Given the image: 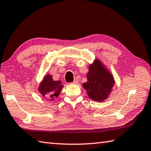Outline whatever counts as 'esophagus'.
Masks as SVG:
<instances>
[{"instance_id":"1","label":"esophagus","mask_w":151,"mask_h":151,"mask_svg":"<svg viewBox=\"0 0 151 151\" xmlns=\"http://www.w3.org/2000/svg\"><path fill=\"white\" fill-rule=\"evenodd\" d=\"M78 83V80L77 79H75V80H73V82H71V83H73V84H77Z\"/></svg>"}]
</instances>
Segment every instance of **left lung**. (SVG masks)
Returning a JSON list of instances; mask_svg holds the SVG:
<instances>
[{
  "instance_id": "8db88e82",
  "label": "left lung",
  "mask_w": 151,
  "mask_h": 151,
  "mask_svg": "<svg viewBox=\"0 0 151 151\" xmlns=\"http://www.w3.org/2000/svg\"><path fill=\"white\" fill-rule=\"evenodd\" d=\"M88 81L83 84L89 98L96 101H103L108 97L115 81L109 71L96 60L89 68Z\"/></svg>"
}]
</instances>
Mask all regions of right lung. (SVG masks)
<instances>
[{
    "instance_id": "add662e5",
    "label": "right lung",
    "mask_w": 151,
    "mask_h": 151,
    "mask_svg": "<svg viewBox=\"0 0 151 151\" xmlns=\"http://www.w3.org/2000/svg\"><path fill=\"white\" fill-rule=\"evenodd\" d=\"M62 88L60 81H54L51 76L47 75L40 85L39 91L44 97L52 100L58 97Z\"/></svg>"
}]
</instances>
